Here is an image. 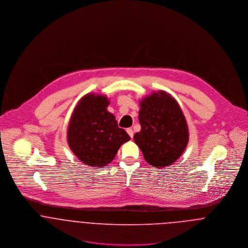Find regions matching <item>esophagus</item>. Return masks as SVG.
I'll list each match as a JSON object with an SVG mask.
<instances>
[{
	"mask_svg": "<svg viewBox=\"0 0 248 248\" xmlns=\"http://www.w3.org/2000/svg\"><path fill=\"white\" fill-rule=\"evenodd\" d=\"M126 131H127L128 135L133 139V137H134V131H133V129H132V128H128Z\"/></svg>",
	"mask_w": 248,
	"mask_h": 248,
	"instance_id": "1",
	"label": "esophagus"
}]
</instances>
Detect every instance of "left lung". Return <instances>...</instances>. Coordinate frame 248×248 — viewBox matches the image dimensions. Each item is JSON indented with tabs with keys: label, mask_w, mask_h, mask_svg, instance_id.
Instances as JSON below:
<instances>
[{
	"label": "left lung",
	"mask_w": 248,
	"mask_h": 248,
	"mask_svg": "<svg viewBox=\"0 0 248 248\" xmlns=\"http://www.w3.org/2000/svg\"><path fill=\"white\" fill-rule=\"evenodd\" d=\"M139 120L141 130L134 140L145 160L156 168L172 165L189 140L187 122L177 100L164 91L153 93L140 100Z\"/></svg>",
	"instance_id": "8db88e82"
}]
</instances>
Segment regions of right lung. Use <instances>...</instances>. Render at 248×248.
Masks as SVG:
<instances>
[{
    "instance_id": "right-lung-1",
    "label": "right lung",
    "mask_w": 248,
    "mask_h": 248,
    "mask_svg": "<svg viewBox=\"0 0 248 248\" xmlns=\"http://www.w3.org/2000/svg\"><path fill=\"white\" fill-rule=\"evenodd\" d=\"M105 95L88 93L74 108L68 128V143L81 162L91 167H103L112 161L120 146L131 138L117 126L107 110Z\"/></svg>"
}]
</instances>
